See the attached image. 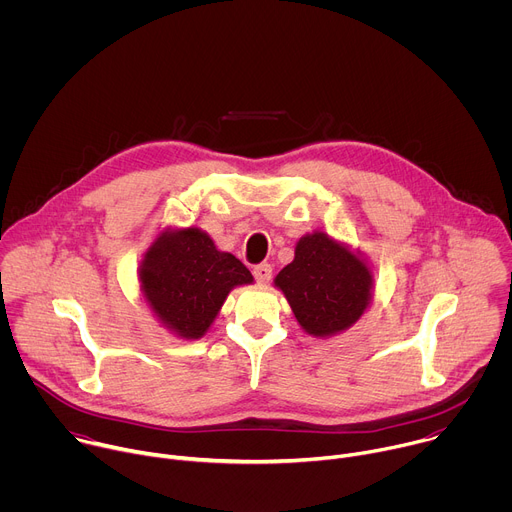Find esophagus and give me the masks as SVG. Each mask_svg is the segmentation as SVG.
Returning a JSON list of instances; mask_svg holds the SVG:
<instances>
[{
    "label": "esophagus",
    "instance_id": "1",
    "mask_svg": "<svg viewBox=\"0 0 512 512\" xmlns=\"http://www.w3.org/2000/svg\"><path fill=\"white\" fill-rule=\"evenodd\" d=\"M271 273H273V269L269 263H259L253 267V275L259 283H267L271 279Z\"/></svg>",
    "mask_w": 512,
    "mask_h": 512
}]
</instances>
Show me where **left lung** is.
Masks as SVG:
<instances>
[{
    "label": "left lung",
    "instance_id": "8db88e82",
    "mask_svg": "<svg viewBox=\"0 0 512 512\" xmlns=\"http://www.w3.org/2000/svg\"><path fill=\"white\" fill-rule=\"evenodd\" d=\"M275 287L308 334L328 338L367 310L373 273L358 253L316 231L298 241L296 257L277 273Z\"/></svg>",
    "mask_w": 512,
    "mask_h": 512
}]
</instances>
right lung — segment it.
<instances>
[{
  "label": "right lung",
  "instance_id": "1",
  "mask_svg": "<svg viewBox=\"0 0 512 512\" xmlns=\"http://www.w3.org/2000/svg\"><path fill=\"white\" fill-rule=\"evenodd\" d=\"M145 302L176 336L196 340L221 312L229 291L253 283L251 271L231 253L218 251L200 229H166L139 265Z\"/></svg>",
  "mask_w": 512,
  "mask_h": 512
}]
</instances>
